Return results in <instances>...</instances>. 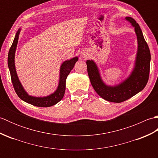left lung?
<instances>
[{
	"instance_id": "obj_1",
	"label": "left lung",
	"mask_w": 158,
	"mask_h": 158,
	"mask_svg": "<svg viewBox=\"0 0 158 158\" xmlns=\"http://www.w3.org/2000/svg\"><path fill=\"white\" fill-rule=\"evenodd\" d=\"M126 19L135 28L138 39V52L135 67L128 78L118 85L107 86L100 78L98 69L94 62L92 60L86 62L88 73L94 89L101 98L112 102H122L136 95L144 89L149 80L151 53L148 45L144 39L139 23L130 17H126Z\"/></svg>"
}]
</instances>
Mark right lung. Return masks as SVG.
<instances>
[{
  "label": "right lung",
  "mask_w": 158,
  "mask_h": 158,
  "mask_svg": "<svg viewBox=\"0 0 158 158\" xmlns=\"http://www.w3.org/2000/svg\"><path fill=\"white\" fill-rule=\"evenodd\" d=\"M20 32V29L17 32L13 40V42L9 49L8 54V66L9 69L10 74H11V79L13 83V86L14 88L17 95L19 96L20 99H22L26 102L31 104L34 106L39 107H49L60 102L64 95L66 89V79L67 76L69 75L70 72L73 69L76 62L78 60V58L75 57L70 60H66L64 62L60 67V82L56 91L46 97H33L29 96L26 91L23 89V87L19 82L18 75H17L15 67V52L16 50L17 44H18L19 35Z\"/></svg>",
  "instance_id": "obj_1"
}]
</instances>
